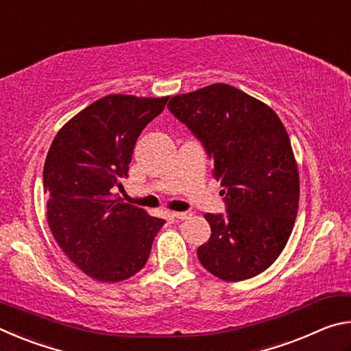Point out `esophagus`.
I'll use <instances>...</instances> for the list:
<instances>
[{
	"instance_id": "obj_1",
	"label": "esophagus",
	"mask_w": 351,
	"mask_h": 351,
	"mask_svg": "<svg viewBox=\"0 0 351 351\" xmlns=\"http://www.w3.org/2000/svg\"><path fill=\"white\" fill-rule=\"evenodd\" d=\"M171 215H173L176 219H187L192 217V212L190 210H184V212H171Z\"/></svg>"
}]
</instances>
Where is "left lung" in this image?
Listing matches in <instances>:
<instances>
[{
  "label": "left lung",
  "mask_w": 351,
  "mask_h": 351,
  "mask_svg": "<svg viewBox=\"0 0 351 351\" xmlns=\"http://www.w3.org/2000/svg\"><path fill=\"white\" fill-rule=\"evenodd\" d=\"M169 110L203 144L226 213H206L212 235L198 260L228 282L274 263L294 228L299 173L287 130L268 105L215 83L170 99Z\"/></svg>",
  "instance_id": "obj_1"
}]
</instances>
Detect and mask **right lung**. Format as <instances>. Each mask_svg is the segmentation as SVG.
<instances>
[{"mask_svg": "<svg viewBox=\"0 0 351 351\" xmlns=\"http://www.w3.org/2000/svg\"><path fill=\"white\" fill-rule=\"evenodd\" d=\"M169 97L111 94L74 116L47 152L43 187L47 223L75 266L100 282H121L144 268L164 226L114 197L128 175L142 130Z\"/></svg>", "mask_w": 351, "mask_h": 351, "instance_id": "obj_1", "label": "right lung"}]
</instances>
